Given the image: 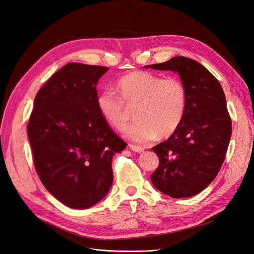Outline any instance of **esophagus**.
Masks as SVG:
<instances>
[{
    "label": "esophagus",
    "mask_w": 254,
    "mask_h": 254,
    "mask_svg": "<svg viewBox=\"0 0 254 254\" xmlns=\"http://www.w3.org/2000/svg\"><path fill=\"white\" fill-rule=\"evenodd\" d=\"M129 147H130V149H131L132 151H135V152H142V151H144V148L141 147V146H136V145L130 144Z\"/></svg>",
    "instance_id": "obj_1"
}]
</instances>
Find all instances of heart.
Returning a JSON list of instances; mask_svg holds the SVG:
<instances>
[{"mask_svg": "<svg viewBox=\"0 0 254 254\" xmlns=\"http://www.w3.org/2000/svg\"><path fill=\"white\" fill-rule=\"evenodd\" d=\"M117 90L120 97L110 89L102 91L97 109L110 126L123 130L130 118L127 107L135 106L136 122L125 129L129 140L146 143L158 135L170 136L179 128L188 106V90L181 79L134 71L117 81Z\"/></svg>", "mask_w": 254, "mask_h": 254, "instance_id": "1", "label": "heart"}]
</instances>
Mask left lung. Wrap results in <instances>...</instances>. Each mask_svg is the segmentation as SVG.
Listing matches in <instances>:
<instances>
[{
    "mask_svg": "<svg viewBox=\"0 0 254 254\" xmlns=\"http://www.w3.org/2000/svg\"><path fill=\"white\" fill-rule=\"evenodd\" d=\"M144 67L178 73L188 90L187 111L179 128L151 148L160 161L151 182L173 198L195 196L217 176L231 139L224 90L207 68L187 57Z\"/></svg>",
    "mask_w": 254,
    "mask_h": 254,
    "instance_id": "8db88e82",
    "label": "left lung"
}]
</instances>
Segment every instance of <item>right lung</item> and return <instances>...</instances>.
<instances>
[{
	"mask_svg": "<svg viewBox=\"0 0 254 254\" xmlns=\"http://www.w3.org/2000/svg\"><path fill=\"white\" fill-rule=\"evenodd\" d=\"M109 70L67 64L38 91L27 125L38 176L72 209H88L108 194L112 158L127 144L97 109L96 84Z\"/></svg>",
	"mask_w": 254,
	"mask_h": 254,
	"instance_id": "obj_1",
	"label": "right lung"
}]
</instances>
